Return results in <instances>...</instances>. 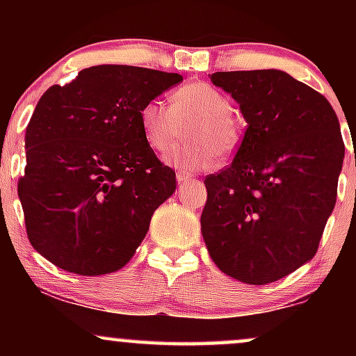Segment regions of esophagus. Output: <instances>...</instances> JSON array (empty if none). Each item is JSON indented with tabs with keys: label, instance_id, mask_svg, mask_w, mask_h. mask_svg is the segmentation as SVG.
Instances as JSON below:
<instances>
[{
	"label": "esophagus",
	"instance_id": "34e87169",
	"mask_svg": "<svg viewBox=\"0 0 356 356\" xmlns=\"http://www.w3.org/2000/svg\"><path fill=\"white\" fill-rule=\"evenodd\" d=\"M175 177H177V182H179V186H181V184H184V182H187L191 179V175L189 174H184V172H177V175H175Z\"/></svg>",
	"mask_w": 356,
	"mask_h": 356
}]
</instances>
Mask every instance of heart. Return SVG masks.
Instances as JSON below:
<instances>
[{"instance_id":"1","label":"heart","mask_w":356,"mask_h":356,"mask_svg":"<svg viewBox=\"0 0 356 356\" xmlns=\"http://www.w3.org/2000/svg\"><path fill=\"white\" fill-rule=\"evenodd\" d=\"M231 100L204 81H191L170 97V105L147 102L138 118L147 144L159 154L181 145L189 129L191 145L175 152L169 162L182 172H199L218 162L219 154L229 155L241 142V125L232 115Z\"/></svg>"}]
</instances>
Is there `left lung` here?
<instances>
[{"instance_id":"obj_1","label":"left lung","mask_w":356,"mask_h":356,"mask_svg":"<svg viewBox=\"0 0 356 356\" xmlns=\"http://www.w3.org/2000/svg\"><path fill=\"white\" fill-rule=\"evenodd\" d=\"M248 129L207 175L202 238L220 271L248 284L288 276L316 254L337 202L345 144L330 102L281 70L216 72Z\"/></svg>"}]
</instances>
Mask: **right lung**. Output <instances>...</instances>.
I'll list each match as a JSON object with an SVG mask.
<instances>
[{
	"label": "right lung",
	"instance_id": "1",
	"mask_svg": "<svg viewBox=\"0 0 356 356\" xmlns=\"http://www.w3.org/2000/svg\"><path fill=\"white\" fill-rule=\"evenodd\" d=\"M179 81V73L97 65L43 93L26 127L18 195L31 246L55 266L100 276L136 254L175 191L138 113Z\"/></svg>",
	"mask_w": 356,
	"mask_h": 356
}]
</instances>
